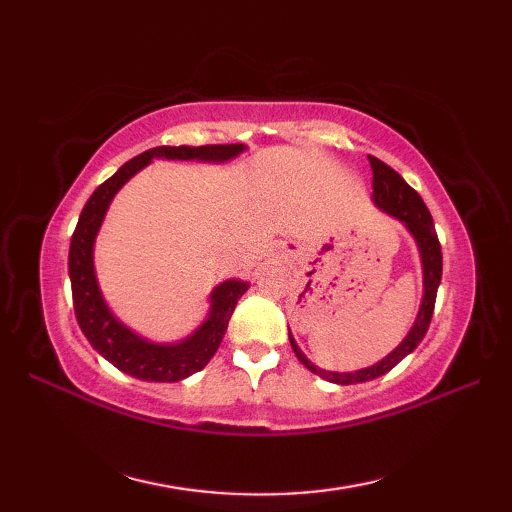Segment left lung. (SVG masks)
<instances>
[{
	"label": "left lung",
	"mask_w": 512,
	"mask_h": 512,
	"mask_svg": "<svg viewBox=\"0 0 512 512\" xmlns=\"http://www.w3.org/2000/svg\"><path fill=\"white\" fill-rule=\"evenodd\" d=\"M369 165H372V171H374L372 202L380 211L391 215L394 220H398L402 226H405L411 233L413 242L418 246L420 264H422V301H420V310L416 314V321H413L411 330L407 332L405 339L398 343L396 350H391L385 358H380L378 363L356 369V372H328V369L317 367L312 361H308L306 354L299 350L295 336H292V332L288 330L292 352L297 354L299 361L306 365L312 374L321 376L323 380H330L334 385L367 383V380H374L378 376L387 374L389 369H394L402 361V358L416 350L420 341L424 339V334L429 330L433 306H436L438 286L442 279V250H440L436 226H433V217L427 209V204H424L420 195L413 191L405 180H402L400 173L391 169L389 165H385L383 160L369 156Z\"/></svg>",
	"instance_id": "obj_1"
}]
</instances>
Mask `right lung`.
Here are the masks:
<instances>
[{
    "label": "right lung",
    "mask_w": 512,
    "mask_h": 512,
    "mask_svg": "<svg viewBox=\"0 0 512 512\" xmlns=\"http://www.w3.org/2000/svg\"><path fill=\"white\" fill-rule=\"evenodd\" d=\"M242 151H246V145L154 147L125 162L110 180L96 187L88 204L83 206L79 224L74 228L68 257L74 314L85 339L105 361H110L121 372L140 380H151V383H178V380L200 372L220 347L237 299L244 295L250 284L242 279H226L220 286H215L209 297V314H206L200 328L191 332L187 339L176 343H158L140 336L107 306L94 270V242L114 195L154 158L198 160L222 165V162L237 158Z\"/></svg>",
    "instance_id": "right-lung-1"
}]
</instances>
